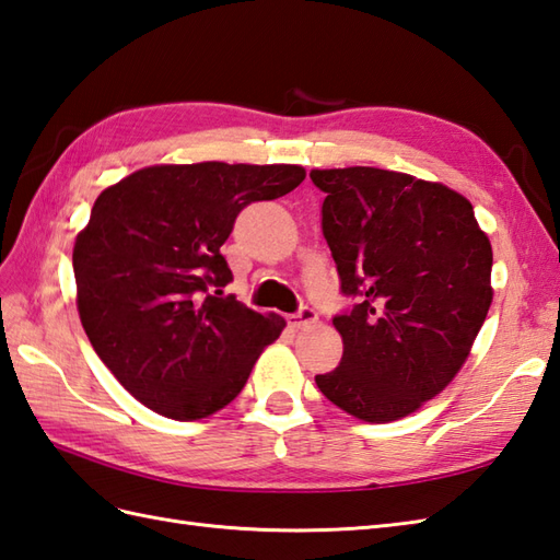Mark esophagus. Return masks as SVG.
<instances>
[{
    "label": "esophagus",
    "instance_id": "1",
    "mask_svg": "<svg viewBox=\"0 0 560 560\" xmlns=\"http://www.w3.org/2000/svg\"><path fill=\"white\" fill-rule=\"evenodd\" d=\"M319 319V315H317V310H312V307H301L298 312H293V315H289V324L293 329H305V327H310V324H315Z\"/></svg>",
    "mask_w": 560,
    "mask_h": 560
}]
</instances>
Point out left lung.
Here are the masks:
<instances>
[{
    "instance_id": "left-lung-1",
    "label": "left lung",
    "mask_w": 560,
    "mask_h": 560,
    "mask_svg": "<svg viewBox=\"0 0 560 560\" xmlns=\"http://www.w3.org/2000/svg\"><path fill=\"white\" fill-rule=\"evenodd\" d=\"M322 233L353 298L334 327L339 368L317 374L365 422L418 410L458 374L491 305V243L460 192L374 166L310 172Z\"/></svg>"
}]
</instances>
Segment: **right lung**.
Here are the masks:
<instances>
[{
  "label": "right lung",
  "mask_w": 560,
  "mask_h": 560,
  "mask_svg": "<svg viewBox=\"0 0 560 560\" xmlns=\"http://www.w3.org/2000/svg\"><path fill=\"white\" fill-rule=\"evenodd\" d=\"M295 164L148 166L104 190L73 245L78 312L128 394L172 420H200L241 394L283 329L226 295L221 245L250 202L303 184Z\"/></svg>",
  "instance_id": "obj_1"
}]
</instances>
